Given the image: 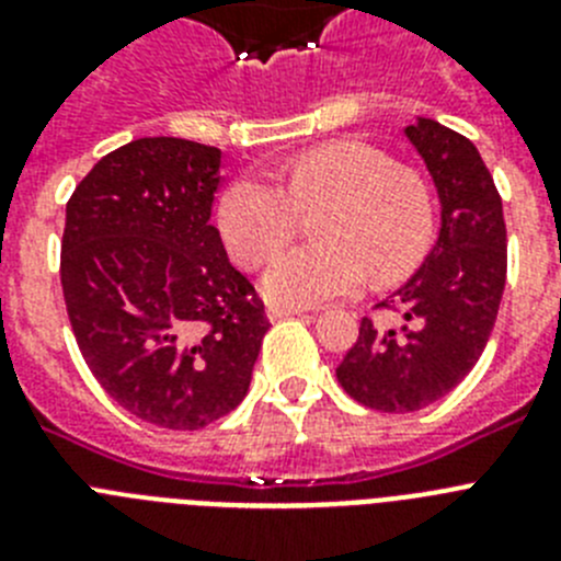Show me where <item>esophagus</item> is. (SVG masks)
I'll return each instance as SVG.
<instances>
[{"instance_id": "1", "label": "esophagus", "mask_w": 561, "mask_h": 561, "mask_svg": "<svg viewBox=\"0 0 561 561\" xmlns=\"http://www.w3.org/2000/svg\"><path fill=\"white\" fill-rule=\"evenodd\" d=\"M297 314H306V309H291V306H270V309H266V317H270L272 323L280 320V317H297Z\"/></svg>"}]
</instances>
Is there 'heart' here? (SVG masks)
<instances>
[{"instance_id":"1","label":"heart","mask_w":561,"mask_h":561,"mask_svg":"<svg viewBox=\"0 0 561 561\" xmlns=\"http://www.w3.org/2000/svg\"><path fill=\"white\" fill-rule=\"evenodd\" d=\"M280 185L257 173L238 176L219 202V232L238 264L257 266L289 244L297 210L323 207L320 244L277 255L261 277L272 304L291 309L354 295L368 275L399 280L433 241V196L419 173L393 165L368 142L336 140L297 153Z\"/></svg>"}]
</instances>
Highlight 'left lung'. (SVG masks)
<instances>
[{
  "label": "left lung",
  "mask_w": 561,
  "mask_h": 561,
  "mask_svg": "<svg viewBox=\"0 0 561 561\" xmlns=\"http://www.w3.org/2000/svg\"><path fill=\"white\" fill-rule=\"evenodd\" d=\"M440 202L438 241L379 306L404 323L362 320L336 368L342 390L379 413H415L455 390L483 354L505 286L503 202L472 140L430 117L404 128Z\"/></svg>",
  "instance_id": "1"
}]
</instances>
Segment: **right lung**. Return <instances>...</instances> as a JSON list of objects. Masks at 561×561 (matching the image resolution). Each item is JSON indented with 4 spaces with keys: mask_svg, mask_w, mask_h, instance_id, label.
Instances as JSON below:
<instances>
[{
    "mask_svg": "<svg viewBox=\"0 0 561 561\" xmlns=\"http://www.w3.org/2000/svg\"><path fill=\"white\" fill-rule=\"evenodd\" d=\"M221 151L140 137L67 202L61 286L78 348L123 410L199 430L244 401L270 320L210 225Z\"/></svg>",
    "mask_w": 561,
    "mask_h": 561,
    "instance_id": "obj_1",
    "label": "right lung"
}]
</instances>
